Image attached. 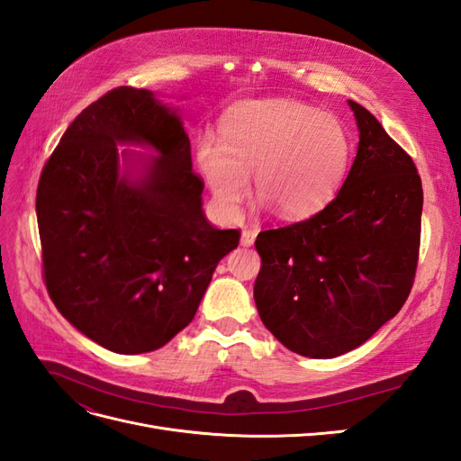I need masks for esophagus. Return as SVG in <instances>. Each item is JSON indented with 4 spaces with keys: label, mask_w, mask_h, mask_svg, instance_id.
I'll use <instances>...</instances> for the list:
<instances>
[{
    "label": "esophagus",
    "mask_w": 461,
    "mask_h": 461,
    "mask_svg": "<svg viewBox=\"0 0 461 461\" xmlns=\"http://www.w3.org/2000/svg\"><path fill=\"white\" fill-rule=\"evenodd\" d=\"M256 236H258V232H256V230H249V229L242 230V234H240V244H242L244 248L252 246V244L256 242Z\"/></svg>",
    "instance_id": "1"
}]
</instances>
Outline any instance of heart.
<instances>
[{"label":"heart","instance_id":"heart-1","mask_svg":"<svg viewBox=\"0 0 461 461\" xmlns=\"http://www.w3.org/2000/svg\"><path fill=\"white\" fill-rule=\"evenodd\" d=\"M350 161V136L330 113L294 100H249L221 124V142L203 138L196 165L219 212L234 219L256 192L278 217L300 221L323 209Z\"/></svg>","mask_w":461,"mask_h":461}]
</instances>
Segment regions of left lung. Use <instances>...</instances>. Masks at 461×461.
<instances>
[{
  "instance_id": "obj_1",
  "label": "left lung",
  "mask_w": 461,
  "mask_h": 461,
  "mask_svg": "<svg viewBox=\"0 0 461 461\" xmlns=\"http://www.w3.org/2000/svg\"><path fill=\"white\" fill-rule=\"evenodd\" d=\"M359 144L323 212L263 230L258 313L288 350L330 359L354 350L408 300L420 254L423 188L411 158L352 100Z\"/></svg>"
}]
</instances>
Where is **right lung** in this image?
Returning a JSON list of instances; mask_svg holds the SVG:
<instances>
[{"label":"right lung","mask_w":461,"mask_h":461,"mask_svg":"<svg viewBox=\"0 0 461 461\" xmlns=\"http://www.w3.org/2000/svg\"><path fill=\"white\" fill-rule=\"evenodd\" d=\"M202 192L183 117L158 94L121 86L82 111L36 194L46 286L68 323L129 356L183 330L240 240L209 225Z\"/></svg>","instance_id":"obj_1"}]
</instances>
